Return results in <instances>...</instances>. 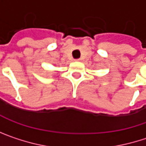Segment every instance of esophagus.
<instances>
[{
	"label": "esophagus",
	"mask_w": 146,
	"mask_h": 146,
	"mask_svg": "<svg viewBox=\"0 0 146 146\" xmlns=\"http://www.w3.org/2000/svg\"><path fill=\"white\" fill-rule=\"evenodd\" d=\"M75 61H76V62H80V61H81V59H80V58H78V59H76Z\"/></svg>",
	"instance_id": "1"
}]
</instances>
